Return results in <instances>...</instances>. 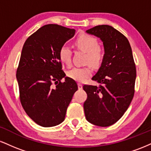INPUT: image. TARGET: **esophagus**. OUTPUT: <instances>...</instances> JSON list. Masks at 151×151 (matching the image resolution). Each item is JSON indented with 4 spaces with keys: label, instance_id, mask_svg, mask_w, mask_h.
Wrapping results in <instances>:
<instances>
[{
    "label": "esophagus",
    "instance_id": "34e87169",
    "mask_svg": "<svg viewBox=\"0 0 151 151\" xmlns=\"http://www.w3.org/2000/svg\"><path fill=\"white\" fill-rule=\"evenodd\" d=\"M78 88H79V89H82V84H80V83H79V84H78Z\"/></svg>",
    "mask_w": 151,
    "mask_h": 151
}]
</instances>
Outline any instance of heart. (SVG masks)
Returning a JSON list of instances; mask_svg holds the SVG:
<instances>
[{
  "label": "heart",
  "mask_w": 151,
  "mask_h": 151,
  "mask_svg": "<svg viewBox=\"0 0 151 151\" xmlns=\"http://www.w3.org/2000/svg\"><path fill=\"white\" fill-rule=\"evenodd\" d=\"M76 48L86 52L85 62L90 64L93 67H99L101 65L104 59V50L99 45V41L96 37L90 35L80 34L74 41ZM59 58L63 64L70 65L72 59V50L69 47L63 45L59 50ZM92 74L90 66L76 67L67 72V75L74 80L82 82L89 78Z\"/></svg>",
  "instance_id": "b5f03b06"
}]
</instances>
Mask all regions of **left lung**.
Returning <instances> with one entry per match:
<instances>
[{
    "label": "left lung",
    "mask_w": 151,
    "mask_h": 151,
    "mask_svg": "<svg viewBox=\"0 0 151 151\" xmlns=\"http://www.w3.org/2000/svg\"><path fill=\"white\" fill-rule=\"evenodd\" d=\"M103 41L104 59L97 73L92 77L100 85L84 84L87 93L84 103L86 120L101 127L111 126L122 117L135 93L136 64L128 39L107 25L86 30Z\"/></svg>",
    "instance_id": "1"
}]
</instances>
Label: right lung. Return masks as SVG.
<instances>
[{
    "mask_svg": "<svg viewBox=\"0 0 151 151\" xmlns=\"http://www.w3.org/2000/svg\"><path fill=\"white\" fill-rule=\"evenodd\" d=\"M76 30L49 24L26 40L16 77L20 100L28 116L42 127L58 125L65 120L67 107L77 91V82L65 77L59 50Z\"/></svg>",
    "mask_w": 151,
    "mask_h": 151,
    "instance_id": "add662e5",
    "label": "right lung"
}]
</instances>
